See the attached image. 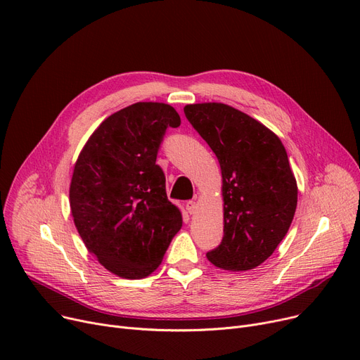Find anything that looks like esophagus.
<instances>
[{"label":"esophagus","mask_w":360,"mask_h":360,"mask_svg":"<svg viewBox=\"0 0 360 360\" xmlns=\"http://www.w3.org/2000/svg\"><path fill=\"white\" fill-rule=\"evenodd\" d=\"M185 207H186V210H188V213H190V214H195L197 210H198V205H197L195 201H186Z\"/></svg>","instance_id":"1"}]
</instances>
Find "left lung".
<instances>
[{
  "instance_id": "1",
  "label": "left lung",
  "mask_w": 360,
  "mask_h": 360,
  "mask_svg": "<svg viewBox=\"0 0 360 360\" xmlns=\"http://www.w3.org/2000/svg\"><path fill=\"white\" fill-rule=\"evenodd\" d=\"M184 112L221 170L223 239L207 259L223 270H252L276 251L296 212L286 148L271 129L229 105L194 103Z\"/></svg>"
}]
</instances>
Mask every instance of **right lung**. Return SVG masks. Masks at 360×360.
<instances>
[{"label": "right lung", "mask_w": 360, "mask_h": 360, "mask_svg": "<svg viewBox=\"0 0 360 360\" xmlns=\"http://www.w3.org/2000/svg\"><path fill=\"white\" fill-rule=\"evenodd\" d=\"M179 125L170 105H129L94 129L74 165L70 207L75 228L102 266L122 278L153 273L182 228L156 165L166 128Z\"/></svg>", "instance_id": "obj_1"}]
</instances>
